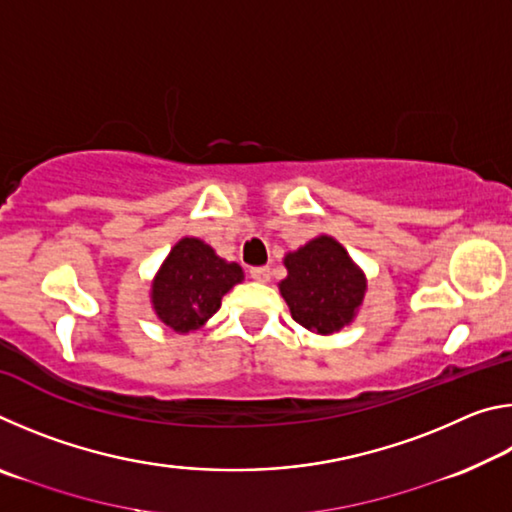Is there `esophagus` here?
Here are the masks:
<instances>
[{
    "mask_svg": "<svg viewBox=\"0 0 512 512\" xmlns=\"http://www.w3.org/2000/svg\"><path fill=\"white\" fill-rule=\"evenodd\" d=\"M250 277H253L255 282H268L271 280V268H266V266L250 268Z\"/></svg>",
    "mask_w": 512,
    "mask_h": 512,
    "instance_id": "obj_1",
    "label": "esophagus"
}]
</instances>
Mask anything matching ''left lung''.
<instances>
[{"label":"left lung","instance_id":"left-lung-1","mask_svg":"<svg viewBox=\"0 0 512 512\" xmlns=\"http://www.w3.org/2000/svg\"><path fill=\"white\" fill-rule=\"evenodd\" d=\"M287 277L277 284L296 323L332 336L357 318L368 277L334 237L318 235L284 255Z\"/></svg>","mask_w":512,"mask_h":512}]
</instances>
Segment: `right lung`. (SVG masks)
Listing matches in <instances>:
<instances>
[{
    "instance_id": "add662e5",
    "label": "right lung",
    "mask_w": 512,
    "mask_h": 512,
    "mask_svg": "<svg viewBox=\"0 0 512 512\" xmlns=\"http://www.w3.org/2000/svg\"><path fill=\"white\" fill-rule=\"evenodd\" d=\"M244 282V268L216 255L198 237H183L169 250L151 282V307L171 332L201 329L221 307V298Z\"/></svg>"
}]
</instances>
